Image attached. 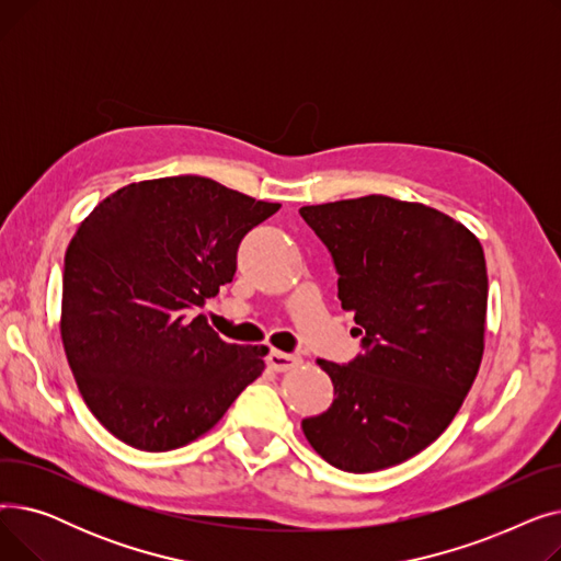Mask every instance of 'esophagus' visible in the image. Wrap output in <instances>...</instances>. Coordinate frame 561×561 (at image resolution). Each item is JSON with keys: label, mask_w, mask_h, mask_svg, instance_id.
Listing matches in <instances>:
<instances>
[{"label": "esophagus", "mask_w": 561, "mask_h": 561, "mask_svg": "<svg viewBox=\"0 0 561 561\" xmlns=\"http://www.w3.org/2000/svg\"><path fill=\"white\" fill-rule=\"evenodd\" d=\"M265 362H268V366L277 373H286V370L298 368L302 364V359L298 355H286V352H282V350H271Z\"/></svg>", "instance_id": "34e87169"}]
</instances>
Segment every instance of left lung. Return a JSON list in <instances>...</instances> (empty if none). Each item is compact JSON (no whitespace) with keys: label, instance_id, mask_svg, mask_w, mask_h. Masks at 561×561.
Returning <instances> with one entry per match:
<instances>
[{"label":"left lung","instance_id":"obj_1","mask_svg":"<svg viewBox=\"0 0 561 561\" xmlns=\"http://www.w3.org/2000/svg\"><path fill=\"white\" fill-rule=\"evenodd\" d=\"M300 216L332 252L341 307L366 334L347 366L318 359L334 402L302 432L350 473L402 463L446 432L478 377L489 296L480 239L448 214L387 195Z\"/></svg>","mask_w":561,"mask_h":561}]
</instances>
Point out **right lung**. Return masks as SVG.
<instances>
[{
  "label": "right lung",
  "instance_id": "right-lung-1",
  "mask_svg": "<svg viewBox=\"0 0 561 561\" xmlns=\"http://www.w3.org/2000/svg\"><path fill=\"white\" fill-rule=\"evenodd\" d=\"M279 206L184 174L123 186L81 220L61 341L83 402L115 438L182 448L263 373L268 347L225 343L193 313L233 279L241 239Z\"/></svg>",
  "mask_w": 561,
  "mask_h": 561
}]
</instances>
